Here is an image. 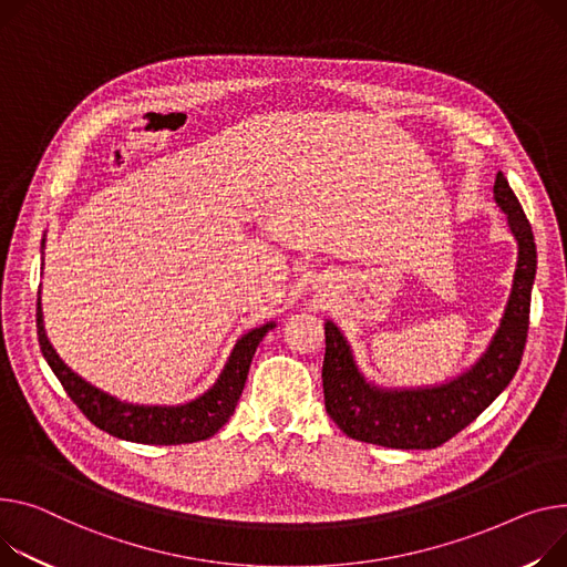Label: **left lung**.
Listing matches in <instances>:
<instances>
[{"label": "left lung", "mask_w": 567, "mask_h": 567, "mask_svg": "<svg viewBox=\"0 0 567 567\" xmlns=\"http://www.w3.org/2000/svg\"><path fill=\"white\" fill-rule=\"evenodd\" d=\"M493 192L517 241V264L499 328L470 369L440 385L381 388L364 379L344 332L326 321V410L349 437L392 449H435L470 426L513 381L529 330L536 241L504 173H497Z\"/></svg>", "instance_id": "8db88e82"}]
</instances>
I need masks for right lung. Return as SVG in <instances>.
<instances>
[{
  "label": "right lung",
  "instance_id": "obj_1",
  "mask_svg": "<svg viewBox=\"0 0 567 567\" xmlns=\"http://www.w3.org/2000/svg\"><path fill=\"white\" fill-rule=\"evenodd\" d=\"M45 248V239H43ZM38 344H41L43 358L48 360L50 369L61 381L68 396L78 403V408L86 417L102 429L104 433L121 437L127 442L138 444H188L212 437L225 422L233 417L237 401L244 392L248 369L252 355L276 321H267L264 326L250 328L246 334L237 339V344L225 362L223 371L218 373L216 383L203 392L200 396L177 403V405H145V403H127L109 392L84 381L80 373H74L54 351L50 344L45 323H43V308L41 296H38Z\"/></svg>",
  "mask_w": 567,
  "mask_h": 567
}]
</instances>
